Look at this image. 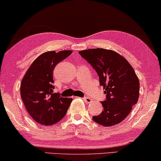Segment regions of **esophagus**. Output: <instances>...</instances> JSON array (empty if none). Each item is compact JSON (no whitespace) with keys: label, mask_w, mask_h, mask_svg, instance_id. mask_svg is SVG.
Returning <instances> with one entry per match:
<instances>
[{"label":"esophagus","mask_w":161,"mask_h":161,"mask_svg":"<svg viewBox=\"0 0 161 161\" xmlns=\"http://www.w3.org/2000/svg\"><path fill=\"white\" fill-rule=\"evenodd\" d=\"M83 100L84 101V102H85L86 103H91L92 101V99H91V98H89V97H84V98H83Z\"/></svg>","instance_id":"34e87169"}]
</instances>
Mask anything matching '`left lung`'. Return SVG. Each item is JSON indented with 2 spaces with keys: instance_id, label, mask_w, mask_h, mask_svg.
<instances>
[{
  "instance_id": "8db88e82",
  "label": "left lung",
  "mask_w": 161,
  "mask_h": 161,
  "mask_svg": "<svg viewBox=\"0 0 161 161\" xmlns=\"http://www.w3.org/2000/svg\"><path fill=\"white\" fill-rule=\"evenodd\" d=\"M97 72L100 84L106 94L101 102L103 111L92 119L104 127L122 122L139 97L140 84L133 68L122 55L112 50L94 48L79 51Z\"/></svg>"
}]
</instances>
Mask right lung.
Listing matches in <instances>:
<instances>
[{"label": "right lung", "instance_id": "1", "mask_svg": "<svg viewBox=\"0 0 161 161\" xmlns=\"http://www.w3.org/2000/svg\"><path fill=\"white\" fill-rule=\"evenodd\" d=\"M72 50L47 51L28 67L20 83V96L33 119L44 126L58 122L65 116L72 99L54 93L53 72L57 64L72 54Z\"/></svg>", "mask_w": 161, "mask_h": 161}]
</instances>
